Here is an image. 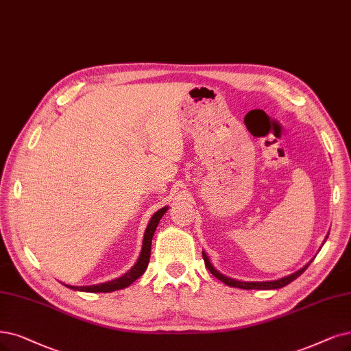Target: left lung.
<instances>
[{
    "mask_svg": "<svg viewBox=\"0 0 351 351\" xmlns=\"http://www.w3.org/2000/svg\"><path fill=\"white\" fill-rule=\"evenodd\" d=\"M202 257H204V262H205V266L208 267V270L211 271V274L218 279L224 282L227 287H232V288H240V289H279V288H283L287 287L288 283H291L292 280H295L298 276H301L305 269L309 266L305 265L302 269H300L298 271H295V274L289 275V276H285V278H280L278 280H266V282H241V280H236V279H231L228 276H224L223 274H219V271L211 265L208 256H206L204 252H202Z\"/></svg>",
    "mask_w": 351,
    "mask_h": 351,
    "instance_id": "1",
    "label": "left lung"
}]
</instances>
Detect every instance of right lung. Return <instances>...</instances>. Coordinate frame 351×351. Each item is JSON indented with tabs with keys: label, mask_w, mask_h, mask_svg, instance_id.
Returning <instances> with one entry per match:
<instances>
[{
	"label": "right lung",
	"mask_w": 351,
	"mask_h": 351,
	"mask_svg": "<svg viewBox=\"0 0 351 351\" xmlns=\"http://www.w3.org/2000/svg\"><path fill=\"white\" fill-rule=\"evenodd\" d=\"M167 211V206H163L159 211H156L153 214V217L150 218L149 226L145 231V239H143V247H141V253L137 258L136 265L130 269L127 274H124L121 278H117L114 280L110 282H104L99 285H90V287H71V285H64L71 289L75 291H82V292H112V291H119V289H124L127 287H130L136 279H138L145 270L147 269L149 261H150V250H152V239L156 231V227H158L160 218L163 217V214Z\"/></svg>",
	"instance_id": "1"
}]
</instances>
